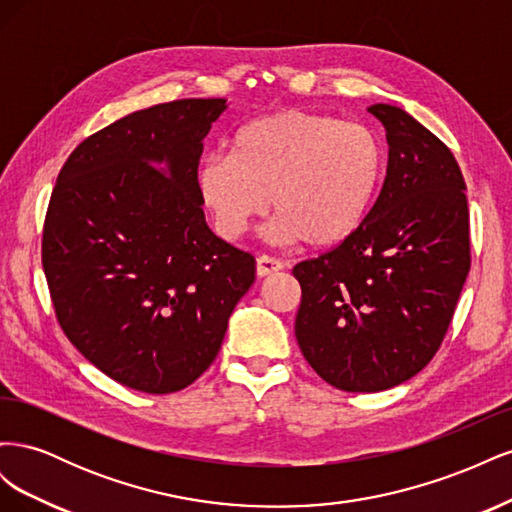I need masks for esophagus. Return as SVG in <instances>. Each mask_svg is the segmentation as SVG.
I'll use <instances>...</instances> for the list:
<instances>
[{"label":"esophagus","mask_w":512,"mask_h":512,"mask_svg":"<svg viewBox=\"0 0 512 512\" xmlns=\"http://www.w3.org/2000/svg\"><path fill=\"white\" fill-rule=\"evenodd\" d=\"M282 269H284V260L275 258V256L262 254V256H258V260H256V273H258L260 277L277 273V271H282Z\"/></svg>","instance_id":"34e87169"}]
</instances>
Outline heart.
<instances>
[{"mask_svg":"<svg viewBox=\"0 0 512 512\" xmlns=\"http://www.w3.org/2000/svg\"><path fill=\"white\" fill-rule=\"evenodd\" d=\"M386 153L374 128L329 115L280 111L243 126L228 153H209L196 190L215 230L235 241L269 207L271 235L331 247L374 209Z\"/></svg>","mask_w":512,"mask_h":512,"instance_id":"heart-1","label":"heart"}]
</instances>
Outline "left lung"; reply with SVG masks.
Segmentation results:
<instances>
[{"label": "left lung", "mask_w": 512, "mask_h": 512, "mask_svg": "<svg viewBox=\"0 0 512 512\" xmlns=\"http://www.w3.org/2000/svg\"><path fill=\"white\" fill-rule=\"evenodd\" d=\"M367 111L389 141L374 209L350 239L292 269L299 348L324 382L348 393L393 389L433 359L472 262L453 151L397 106Z\"/></svg>", "instance_id": "1"}]
</instances>
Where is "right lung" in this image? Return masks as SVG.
Wrapping results in <instances>:
<instances>
[{"label":"right lung","mask_w":512,"mask_h":512,"mask_svg":"<svg viewBox=\"0 0 512 512\" xmlns=\"http://www.w3.org/2000/svg\"><path fill=\"white\" fill-rule=\"evenodd\" d=\"M224 108L175 100L87 136L46 209L42 267L59 327L134 391L175 393L207 371L256 280V258L213 235L196 190L203 138Z\"/></svg>","instance_id":"add662e5"}]
</instances>
